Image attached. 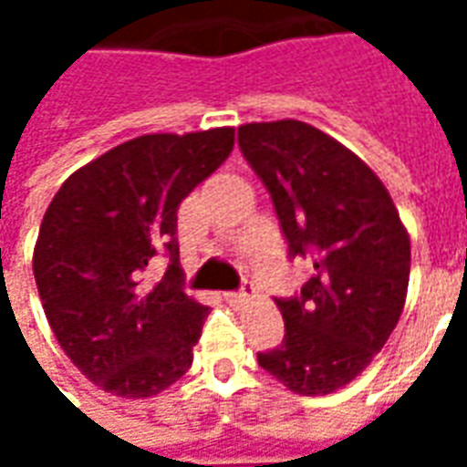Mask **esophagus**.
<instances>
[{"label": "esophagus", "mask_w": 467, "mask_h": 467, "mask_svg": "<svg viewBox=\"0 0 467 467\" xmlns=\"http://www.w3.org/2000/svg\"><path fill=\"white\" fill-rule=\"evenodd\" d=\"M253 293H254L253 285H244L243 293H227L224 295V300L233 305V307H240V305H244L250 297H253Z\"/></svg>", "instance_id": "obj_1"}]
</instances>
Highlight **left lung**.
<instances>
[{"mask_svg": "<svg viewBox=\"0 0 467 467\" xmlns=\"http://www.w3.org/2000/svg\"><path fill=\"white\" fill-rule=\"evenodd\" d=\"M237 142L273 197L290 254L313 257L300 297L275 300L285 337L257 362L297 395H330L370 365L400 320L410 234L380 177L313 124L250 122Z\"/></svg>", "mask_w": 467, "mask_h": 467, "instance_id": "obj_1", "label": "left lung"}]
</instances>
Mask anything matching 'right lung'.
<instances>
[{
	"mask_svg": "<svg viewBox=\"0 0 467 467\" xmlns=\"http://www.w3.org/2000/svg\"><path fill=\"white\" fill-rule=\"evenodd\" d=\"M233 147V127L142 134L69 174L47 207L36 290L67 358L105 392L152 398L190 370L210 307L180 287L177 210ZM157 252L171 265L147 285Z\"/></svg>",
	"mask_w": 467,
	"mask_h": 467,
	"instance_id": "add662e5",
	"label": "right lung"
}]
</instances>
